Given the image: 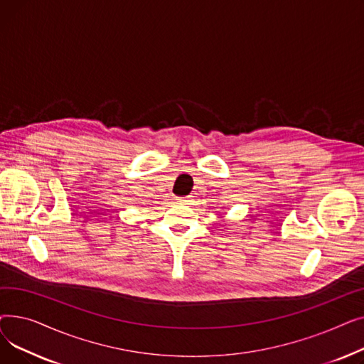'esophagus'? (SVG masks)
<instances>
[{
  "label": "esophagus",
  "mask_w": 364,
  "mask_h": 364,
  "mask_svg": "<svg viewBox=\"0 0 364 364\" xmlns=\"http://www.w3.org/2000/svg\"><path fill=\"white\" fill-rule=\"evenodd\" d=\"M177 200H178V202H188L187 198H177Z\"/></svg>",
  "instance_id": "obj_1"
}]
</instances>
